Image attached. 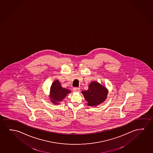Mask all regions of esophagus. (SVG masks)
Masks as SVG:
<instances>
[{
  "mask_svg": "<svg viewBox=\"0 0 153 153\" xmlns=\"http://www.w3.org/2000/svg\"><path fill=\"white\" fill-rule=\"evenodd\" d=\"M73 91L75 92H79L80 91V88L78 87H74L73 88Z\"/></svg>",
  "mask_w": 153,
  "mask_h": 153,
  "instance_id": "34e87169",
  "label": "esophagus"
}]
</instances>
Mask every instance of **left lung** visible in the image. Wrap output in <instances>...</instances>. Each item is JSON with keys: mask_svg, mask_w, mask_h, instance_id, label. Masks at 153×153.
I'll return each instance as SVG.
<instances>
[{"mask_svg": "<svg viewBox=\"0 0 153 153\" xmlns=\"http://www.w3.org/2000/svg\"><path fill=\"white\" fill-rule=\"evenodd\" d=\"M87 105L91 106L98 105L103 102L108 95V90L100 83L93 82L89 85L88 89L82 92Z\"/></svg>", "mask_w": 153, "mask_h": 153, "instance_id": "obj_1", "label": "left lung"}]
</instances>
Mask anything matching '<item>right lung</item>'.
<instances>
[{
    "label": "right lung",
    "instance_id": "add662e5",
    "mask_svg": "<svg viewBox=\"0 0 153 153\" xmlns=\"http://www.w3.org/2000/svg\"><path fill=\"white\" fill-rule=\"evenodd\" d=\"M69 89L61 87L60 83L58 80L53 82L50 90V97L52 103L56 104L58 102L61 101L67 94L71 93Z\"/></svg>",
    "mask_w": 153,
    "mask_h": 153
}]
</instances>
